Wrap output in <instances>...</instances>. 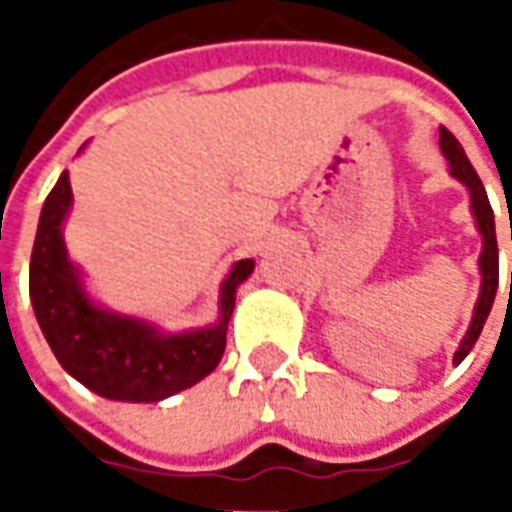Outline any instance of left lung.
<instances>
[{"label":"left lung","mask_w":512,"mask_h":512,"mask_svg":"<svg viewBox=\"0 0 512 512\" xmlns=\"http://www.w3.org/2000/svg\"><path fill=\"white\" fill-rule=\"evenodd\" d=\"M439 147L444 158L450 161V172L452 178H458L469 189V197H472V213L474 222H477V230L483 235V252H480V299L474 304V315L472 323H469V332L458 345V351L452 356V365H461L466 354L472 351L477 337L483 332L485 318L488 312L494 307V296L496 288H499V249H496V227H494V211H491V202H488V194L483 189V180L477 178V172L469 164V158L463 153L461 142L447 131V128H439ZM510 241H512V227H510ZM512 285V279H510Z\"/></svg>","instance_id":"8db88e82"}]
</instances>
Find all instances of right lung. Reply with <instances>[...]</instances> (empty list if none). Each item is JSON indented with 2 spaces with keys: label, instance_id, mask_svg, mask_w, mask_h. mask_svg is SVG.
<instances>
[{
  "label": "right lung",
  "instance_id": "1",
  "mask_svg": "<svg viewBox=\"0 0 512 512\" xmlns=\"http://www.w3.org/2000/svg\"><path fill=\"white\" fill-rule=\"evenodd\" d=\"M68 169L43 202L29 260V299L57 362L95 395L126 403H158L216 370L227 345L235 290L255 271L238 260L222 282L219 321L194 332L164 334L153 323L98 307L68 260L62 222L71 211Z\"/></svg>",
  "mask_w": 512,
  "mask_h": 512
}]
</instances>
